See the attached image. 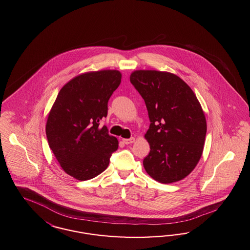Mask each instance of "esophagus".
Here are the masks:
<instances>
[{
	"label": "esophagus",
	"mask_w": 250,
	"mask_h": 250,
	"mask_svg": "<svg viewBox=\"0 0 250 250\" xmlns=\"http://www.w3.org/2000/svg\"><path fill=\"white\" fill-rule=\"evenodd\" d=\"M123 142L125 143V144H131V143H133V142H135V139L134 138H130V139H123Z\"/></svg>",
	"instance_id": "obj_1"
}]
</instances>
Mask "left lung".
<instances>
[{
  "label": "left lung",
  "mask_w": 250,
  "mask_h": 250,
  "mask_svg": "<svg viewBox=\"0 0 250 250\" xmlns=\"http://www.w3.org/2000/svg\"><path fill=\"white\" fill-rule=\"evenodd\" d=\"M130 82L145 101L150 122L144 168L161 183L184 179L199 162L207 134L196 96L179 76L166 71L136 70Z\"/></svg>",
  "instance_id": "1"
}]
</instances>
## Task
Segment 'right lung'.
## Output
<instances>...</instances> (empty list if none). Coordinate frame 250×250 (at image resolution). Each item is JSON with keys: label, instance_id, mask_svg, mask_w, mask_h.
I'll return each mask as SVG.
<instances>
[{"label": "right lung", "instance_id": "1", "mask_svg": "<svg viewBox=\"0 0 250 250\" xmlns=\"http://www.w3.org/2000/svg\"><path fill=\"white\" fill-rule=\"evenodd\" d=\"M115 70L90 71L68 82L48 114L45 132L60 167L78 180H91L109 166L118 140L100 121L108 114V101L120 85Z\"/></svg>", "mask_w": 250, "mask_h": 250}]
</instances>
